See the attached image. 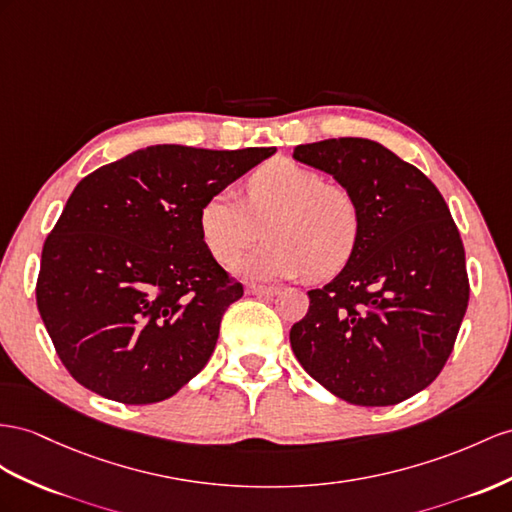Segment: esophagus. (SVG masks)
I'll use <instances>...</instances> for the list:
<instances>
[{
  "mask_svg": "<svg viewBox=\"0 0 512 512\" xmlns=\"http://www.w3.org/2000/svg\"><path fill=\"white\" fill-rule=\"evenodd\" d=\"M277 292H279V287L257 285V283H248L246 285V294H251V296H274Z\"/></svg>",
  "mask_w": 512,
  "mask_h": 512,
  "instance_id": "1",
  "label": "esophagus"
}]
</instances>
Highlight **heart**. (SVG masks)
I'll return each mask as SVG.
<instances>
[{
    "label": "heart",
    "instance_id": "obj_1",
    "mask_svg": "<svg viewBox=\"0 0 512 512\" xmlns=\"http://www.w3.org/2000/svg\"><path fill=\"white\" fill-rule=\"evenodd\" d=\"M261 227L268 242L240 261L242 277L270 281L309 272L313 279H326L355 253L361 209L344 186L279 157L251 175L246 201L233 190H218L199 212L201 238L220 264H233L253 246Z\"/></svg>",
    "mask_w": 512,
    "mask_h": 512
}]
</instances>
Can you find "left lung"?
Segmentation results:
<instances>
[{
	"label": "left lung",
	"instance_id": "8db88e82",
	"mask_svg": "<svg viewBox=\"0 0 512 512\" xmlns=\"http://www.w3.org/2000/svg\"><path fill=\"white\" fill-rule=\"evenodd\" d=\"M294 160L329 173L361 209L348 264L307 292V316L290 331L294 355L337 398L398 404L439 376L467 311L450 209L422 170L368 138L298 144Z\"/></svg>",
	"mask_w": 512,
	"mask_h": 512
}]
</instances>
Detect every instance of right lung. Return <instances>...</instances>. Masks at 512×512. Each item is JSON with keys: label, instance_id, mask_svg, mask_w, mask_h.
Here are the masks:
<instances>
[{"label": "right lung", "instance_id": "1", "mask_svg": "<svg viewBox=\"0 0 512 512\" xmlns=\"http://www.w3.org/2000/svg\"><path fill=\"white\" fill-rule=\"evenodd\" d=\"M274 151L155 144L77 183L36 283L45 329L77 383L153 404L205 368L222 313L244 290L207 251L199 212Z\"/></svg>", "mask_w": 512, "mask_h": 512}]
</instances>
